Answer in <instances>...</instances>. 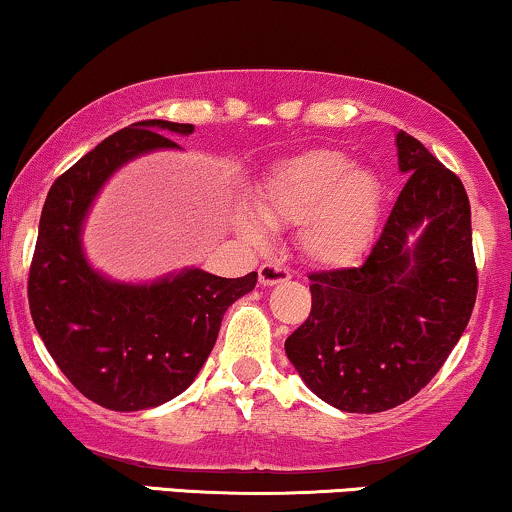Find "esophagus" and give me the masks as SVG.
<instances>
[{
  "instance_id": "esophagus-1",
  "label": "esophagus",
  "mask_w": 512,
  "mask_h": 512,
  "mask_svg": "<svg viewBox=\"0 0 512 512\" xmlns=\"http://www.w3.org/2000/svg\"><path fill=\"white\" fill-rule=\"evenodd\" d=\"M291 279V272H288L286 267H281V264H274V262H267L260 267V283L262 286H274V283H281V281H288Z\"/></svg>"
}]
</instances>
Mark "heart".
<instances>
[{
	"mask_svg": "<svg viewBox=\"0 0 512 512\" xmlns=\"http://www.w3.org/2000/svg\"><path fill=\"white\" fill-rule=\"evenodd\" d=\"M269 226L300 224V248L326 269L353 267L372 252L386 209V186L369 166L336 150H307L276 162L252 197ZM238 229L262 243L264 226L243 217Z\"/></svg>",
	"mask_w": 512,
	"mask_h": 512,
	"instance_id": "1",
	"label": "heart"
}]
</instances>
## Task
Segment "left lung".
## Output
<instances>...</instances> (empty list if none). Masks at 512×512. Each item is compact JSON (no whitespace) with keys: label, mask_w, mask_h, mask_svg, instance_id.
Instances as JSON below:
<instances>
[{"label":"left lung","mask_w":512,"mask_h":512,"mask_svg":"<svg viewBox=\"0 0 512 512\" xmlns=\"http://www.w3.org/2000/svg\"><path fill=\"white\" fill-rule=\"evenodd\" d=\"M408 176L362 267L310 274L312 312L286 338L305 386L343 412H384L432 381L477 298L470 200L460 178L405 131Z\"/></svg>","instance_id":"8db88e82"}]
</instances>
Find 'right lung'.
Masks as SVG:
<instances>
[{
  "instance_id": "obj_1",
  "label": "right lung",
  "mask_w": 512,
  "mask_h": 512,
  "mask_svg": "<svg viewBox=\"0 0 512 512\" xmlns=\"http://www.w3.org/2000/svg\"><path fill=\"white\" fill-rule=\"evenodd\" d=\"M193 131V123L162 119L121 128L61 174L42 207L30 315L66 379L107 410H150L186 391L224 312L257 283V272L221 279L197 267L128 283L97 272L85 255V219L104 183L147 152L181 150L166 135Z\"/></svg>"
}]
</instances>
